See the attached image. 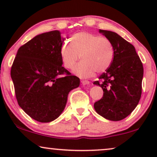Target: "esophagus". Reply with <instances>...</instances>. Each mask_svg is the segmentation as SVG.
Wrapping results in <instances>:
<instances>
[{"label":"esophagus","mask_w":157,"mask_h":157,"mask_svg":"<svg viewBox=\"0 0 157 157\" xmlns=\"http://www.w3.org/2000/svg\"><path fill=\"white\" fill-rule=\"evenodd\" d=\"M81 83H82V85H89L90 84V82L86 80H81Z\"/></svg>","instance_id":"obj_1"}]
</instances>
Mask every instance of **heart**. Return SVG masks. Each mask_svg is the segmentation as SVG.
<instances>
[{"mask_svg": "<svg viewBox=\"0 0 157 157\" xmlns=\"http://www.w3.org/2000/svg\"><path fill=\"white\" fill-rule=\"evenodd\" d=\"M81 78H89L96 73L104 72L109 68L114 57L113 44L108 38L88 32H78L71 38V43L63 42L60 48V56L64 66L72 68Z\"/></svg>", "mask_w": 157, "mask_h": 157, "instance_id": "1", "label": "heart"}]
</instances>
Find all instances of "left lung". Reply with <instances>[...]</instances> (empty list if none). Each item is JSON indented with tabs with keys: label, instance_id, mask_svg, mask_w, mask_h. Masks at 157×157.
I'll use <instances>...</instances> for the list:
<instances>
[{
	"label": "left lung",
	"instance_id": "8db88e82",
	"mask_svg": "<svg viewBox=\"0 0 157 157\" xmlns=\"http://www.w3.org/2000/svg\"><path fill=\"white\" fill-rule=\"evenodd\" d=\"M110 40L114 57L109 68L94 84L104 91L103 97L95 102L94 109L110 121H121L128 117L139 104L141 95L144 68L134 46L113 31L99 30Z\"/></svg>",
	"mask_w": 157,
	"mask_h": 157
}]
</instances>
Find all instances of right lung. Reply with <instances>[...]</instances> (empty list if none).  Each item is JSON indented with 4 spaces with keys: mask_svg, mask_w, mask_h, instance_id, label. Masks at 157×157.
<instances>
[{
    "mask_svg": "<svg viewBox=\"0 0 157 157\" xmlns=\"http://www.w3.org/2000/svg\"><path fill=\"white\" fill-rule=\"evenodd\" d=\"M64 40L59 31L37 35L19 48L10 71L18 105L42 123L57 119L69 92L80 85V79L62 66L60 48Z\"/></svg>",
    "mask_w": 157,
    "mask_h": 157,
    "instance_id": "right-lung-1",
    "label": "right lung"
}]
</instances>
